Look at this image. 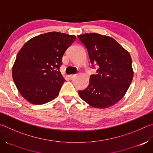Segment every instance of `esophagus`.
Listing matches in <instances>:
<instances>
[{
  "instance_id": "obj_1",
  "label": "esophagus",
  "mask_w": 153,
  "mask_h": 153,
  "mask_svg": "<svg viewBox=\"0 0 153 153\" xmlns=\"http://www.w3.org/2000/svg\"><path fill=\"white\" fill-rule=\"evenodd\" d=\"M76 76V74H71L69 76V78L70 79H74Z\"/></svg>"
}]
</instances>
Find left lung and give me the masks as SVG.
Listing matches in <instances>:
<instances>
[{"label": "left lung", "mask_w": 153, "mask_h": 153, "mask_svg": "<svg viewBox=\"0 0 153 153\" xmlns=\"http://www.w3.org/2000/svg\"><path fill=\"white\" fill-rule=\"evenodd\" d=\"M86 46L90 62L97 64L88 86L78 92L80 98L94 108H106L121 100L132 82L130 54L117 41L97 33L77 36Z\"/></svg>", "instance_id": "8db88e82"}]
</instances>
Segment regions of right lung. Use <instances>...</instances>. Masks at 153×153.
<instances>
[{"label":"right lung","instance_id":"1","mask_svg":"<svg viewBox=\"0 0 153 153\" xmlns=\"http://www.w3.org/2000/svg\"><path fill=\"white\" fill-rule=\"evenodd\" d=\"M76 36L52 32L32 38L18 53L12 68L21 95L33 105L45 104L57 97L65 81L59 70L62 58Z\"/></svg>","mask_w":153,"mask_h":153}]
</instances>
